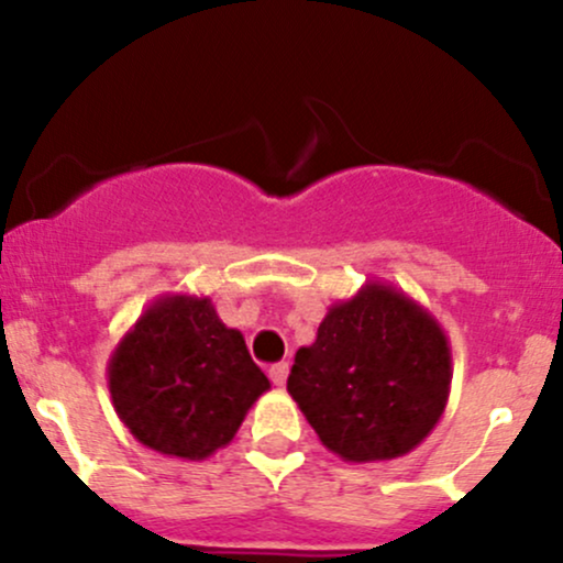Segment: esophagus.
Segmentation results:
<instances>
[{"mask_svg":"<svg viewBox=\"0 0 563 563\" xmlns=\"http://www.w3.org/2000/svg\"><path fill=\"white\" fill-rule=\"evenodd\" d=\"M269 378H273V384L275 386H286V380H288V363H275L273 367H269Z\"/></svg>","mask_w":563,"mask_h":563,"instance_id":"1","label":"esophagus"}]
</instances>
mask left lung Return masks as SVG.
Wrapping results in <instances>:
<instances>
[{
	"label": "left lung",
	"instance_id": "left-lung-1",
	"mask_svg": "<svg viewBox=\"0 0 563 563\" xmlns=\"http://www.w3.org/2000/svg\"><path fill=\"white\" fill-rule=\"evenodd\" d=\"M450 380V341L434 314L405 290L367 280L296 352L288 394L333 455L373 463L407 455L434 431Z\"/></svg>",
	"mask_w": 563,
	"mask_h": 563
}]
</instances>
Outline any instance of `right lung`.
Listing matches in <instances>:
<instances>
[{
    "label": "right lung",
    "mask_w": 563,
    "mask_h": 563,
    "mask_svg": "<svg viewBox=\"0 0 563 563\" xmlns=\"http://www.w3.org/2000/svg\"><path fill=\"white\" fill-rule=\"evenodd\" d=\"M108 389L137 442L161 455L206 461L232 442L269 378L209 296L166 294L113 349Z\"/></svg>",
    "instance_id": "add662e5"
}]
</instances>
